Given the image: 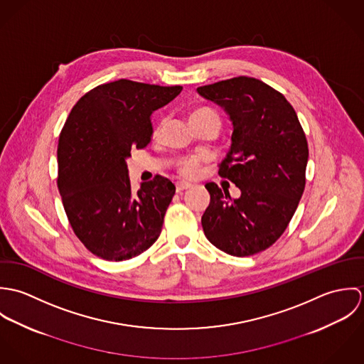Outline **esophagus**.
I'll return each instance as SVG.
<instances>
[{
	"mask_svg": "<svg viewBox=\"0 0 364 364\" xmlns=\"http://www.w3.org/2000/svg\"><path fill=\"white\" fill-rule=\"evenodd\" d=\"M191 186H192L191 183H186V182H178V183H176V192L186 191V189H189Z\"/></svg>",
	"mask_w": 364,
	"mask_h": 364,
	"instance_id": "34e87169",
	"label": "esophagus"
}]
</instances>
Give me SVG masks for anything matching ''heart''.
Returning <instances> with one entry per match:
<instances>
[{
    "instance_id": "heart-1",
    "label": "heart",
    "mask_w": 364,
    "mask_h": 364,
    "mask_svg": "<svg viewBox=\"0 0 364 364\" xmlns=\"http://www.w3.org/2000/svg\"><path fill=\"white\" fill-rule=\"evenodd\" d=\"M210 116L218 117L217 112H215L214 109H211V107H198V109H195V110L191 113V122H192V120H199V119L210 117ZM164 124H165V120H161V122L156 124V129H154V136H156V137L161 133ZM178 169H179V172H181L183 176H188V178L193 176V175L196 173V171H198L196 159H195V158H185V159H182V161L179 162V165H178Z\"/></svg>"
}]
</instances>
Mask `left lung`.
<instances>
[{"instance_id": "1", "label": "left lung", "mask_w": 364, "mask_h": 364, "mask_svg": "<svg viewBox=\"0 0 364 364\" xmlns=\"http://www.w3.org/2000/svg\"><path fill=\"white\" fill-rule=\"evenodd\" d=\"M198 92L232 122L231 149L218 175L241 191L231 199L228 191L206 183L205 235L228 255H255L280 238L303 196L309 161L304 130L287 100L257 78L241 75Z\"/></svg>"}]
</instances>
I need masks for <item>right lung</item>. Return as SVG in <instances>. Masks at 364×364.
<instances>
[{
    "mask_svg": "<svg viewBox=\"0 0 364 364\" xmlns=\"http://www.w3.org/2000/svg\"><path fill=\"white\" fill-rule=\"evenodd\" d=\"M181 85L117 80L87 92L71 109L57 147V186L73 231L94 255L130 259L161 234L175 185L161 176L132 191L126 159L153 136V112Z\"/></svg>",
    "mask_w": 364,
    "mask_h": 364,
    "instance_id": "obj_1",
    "label": "right lung"
}]
</instances>
